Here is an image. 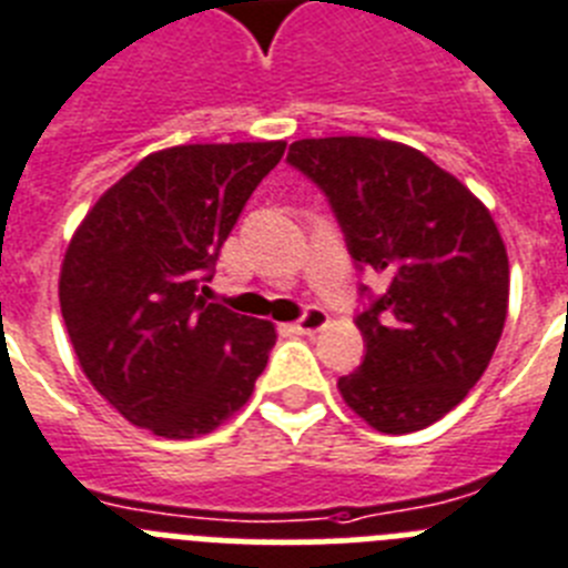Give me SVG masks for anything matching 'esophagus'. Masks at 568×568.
<instances>
[{
	"mask_svg": "<svg viewBox=\"0 0 568 568\" xmlns=\"http://www.w3.org/2000/svg\"><path fill=\"white\" fill-rule=\"evenodd\" d=\"M325 325H328V314H325L323 308H317V305H312V308H308L297 323L291 325V328L297 334H314L320 332V328H325Z\"/></svg>",
	"mask_w": 568,
	"mask_h": 568,
	"instance_id": "34e87169",
	"label": "esophagus"
}]
</instances>
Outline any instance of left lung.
I'll return each instance as SVG.
<instances>
[{
    "instance_id": "left-lung-1",
    "label": "left lung",
    "mask_w": 568,
    "mask_h": 568,
    "mask_svg": "<svg viewBox=\"0 0 568 568\" xmlns=\"http://www.w3.org/2000/svg\"><path fill=\"white\" fill-rule=\"evenodd\" d=\"M288 162L325 191L354 260L388 277L357 317L366 359L337 379L345 406L383 434L432 426L489 368L509 312V256L489 209L403 142L297 140Z\"/></svg>"
}]
</instances>
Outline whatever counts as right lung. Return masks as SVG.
I'll use <instances>...</instances> for the list:
<instances>
[{
  "label": "right lung",
  "mask_w": 568,
  "mask_h": 568,
  "mask_svg": "<svg viewBox=\"0 0 568 568\" xmlns=\"http://www.w3.org/2000/svg\"><path fill=\"white\" fill-rule=\"evenodd\" d=\"M285 142H196L136 162L93 202L59 271L91 386L134 426L191 440L248 403L277 332L205 303L236 216Z\"/></svg>",
  "instance_id": "add662e5"
}]
</instances>
